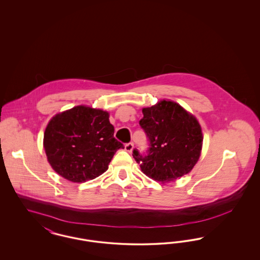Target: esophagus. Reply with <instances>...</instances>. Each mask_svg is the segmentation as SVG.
Listing matches in <instances>:
<instances>
[{"mask_svg": "<svg viewBox=\"0 0 260 260\" xmlns=\"http://www.w3.org/2000/svg\"><path fill=\"white\" fill-rule=\"evenodd\" d=\"M124 149H125V151H127L128 153H131V152L133 151V149H134V143H133V142L126 143V144L124 145Z\"/></svg>", "mask_w": 260, "mask_h": 260, "instance_id": "obj_1", "label": "esophagus"}]
</instances>
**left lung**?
<instances>
[{"mask_svg": "<svg viewBox=\"0 0 260 260\" xmlns=\"http://www.w3.org/2000/svg\"><path fill=\"white\" fill-rule=\"evenodd\" d=\"M140 126L148 137L146 154L137 149L133 156L148 177L160 182L173 181L192 171L203 145L197 119L173 101L162 100L143 108Z\"/></svg>", "mask_w": 260, "mask_h": 260, "instance_id": "left-lung-1", "label": "left lung"}]
</instances>
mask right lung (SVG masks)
<instances>
[{
    "label": "right lung",
    "instance_id": "obj_1",
    "mask_svg": "<svg viewBox=\"0 0 260 260\" xmlns=\"http://www.w3.org/2000/svg\"><path fill=\"white\" fill-rule=\"evenodd\" d=\"M44 148L56 173L82 183L105 173L116 151L124 145L114 137L108 112L80 105L50 120Z\"/></svg>",
    "mask_w": 260,
    "mask_h": 260
}]
</instances>
